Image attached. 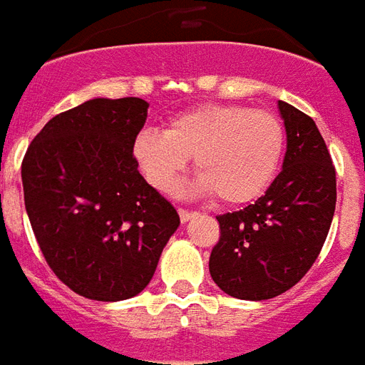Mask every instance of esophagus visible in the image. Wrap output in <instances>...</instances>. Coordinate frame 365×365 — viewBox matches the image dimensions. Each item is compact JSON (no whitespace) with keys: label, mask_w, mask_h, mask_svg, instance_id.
Listing matches in <instances>:
<instances>
[{"label":"esophagus","mask_w":365,"mask_h":365,"mask_svg":"<svg viewBox=\"0 0 365 365\" xmlns=\"http://www.w3.org/2000/svg\"><path fill=\"white\" fill-rule=\"evenodd\" d=\"M179 215H180V222H188V220L194 215V212H190V210H186V208H179Z\"/></svg>","instance_id":"1"}]
</instances>
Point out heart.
Instances as JSON below:
<instances>
[{"instance_id":"1","label":"heart","mask_w":365,"mask_h":365,"mask_svg":"<svg viewBox=\"0 0 365 365\" xmlns=\"http://www.w3.org/2000/svg\"><path fill=\"white\" fill-rule=\"evenodd\" d=\"M286 151L284 122L270 110L210 103L173 116L167 128H142L132 157L155 190L169 192L194 155V192H215L230 206L267 192Z\"/></svg>"}]
</instances>
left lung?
<instances>
[{
	"label": "left lung",
	"mask_w": 365,
	"mask_h": 365,
	"mask_svg": "<svg viewBox=\"0 0 365 365\" xmlns=\"http://www.w3.org/2000/svg\"><path fill=\"white\" fill-rule=\"evenodd\" d=\"M288 150L278 177L255 204L217 215L210 274L237 299L260 302L294 288L323 249L336 206V171L323 135L295 106L278 101Z\"/></svg>",
	"instance_id": "1"
}]
</instances>
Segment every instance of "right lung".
Masks as SVG:
<instances>
[{
    "instance_id": "add662e5",
    "label": "right lung",
    "mask_w": 365,
    "mask_h": 365,
    "mask_svg": "<svg viewBox=\"0 0 365 365\" xmlns=\"http://www.w3.org/2000/svg\"><path fill=\"white\" fill-rule=\"evenodd\" d=\"M145 118L143 98H93L48 120L23 157L36 243L52 272L89 299L140 294L180 223L132 157Z\"/></svg>"
}]
</instances>
